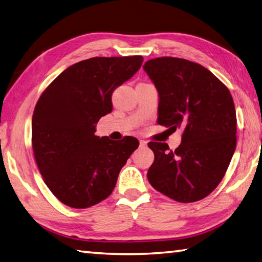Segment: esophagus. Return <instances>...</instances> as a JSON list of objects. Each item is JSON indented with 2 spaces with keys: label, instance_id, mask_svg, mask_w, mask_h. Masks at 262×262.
I'll list each match as a JSON object with an SVG mask.
<instances>
[{
  "label": "esophagus",
  "instance_id": "34e87169",
  "mask_svg": "<svg viewBox=\"0 0 262 262\" xmlns=\"http://www.w3.org/2000/svg\"><path fill=\"white\" fill-rule=\"evenodd\" d=\"M146 144H147V142H146V141H144V140H140V146H141V147H145V146H146Z\"/></svg>",
  "mask_w": 262,
  "mask_h": 262
}]
</instances>
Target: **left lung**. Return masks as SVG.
I'll return each instance as SVG.
<instances>
[{
    "instance_id": "1",
    "label": "left lung",
    "mask_w": 262,
    "mask_h": 262,
    "mask_svg": "<svg viewBox=\"0 0 262 262\" xmlns=\"http://www.w3.org/2000/svg\"><path fill=\"white\" fill-rule=\"evenodd\" d=\"M143 68L159 93L158 124L183 129L175 151L148 143L155 153L148 182L175 201L202 200L222 182L236 148L233 97L211 71L192 61L162 56Z\"/></svg>"
}]
</instances>
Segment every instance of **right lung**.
I'll list each match as a JSON object with an SVG mask.
<instances>
[{
    "label": "right lung",
    "mask_w": 262,
    "mask_h": 262,
    "mask_svg": "<svg viewBox=\"0 0 262 262\" xmlns=\"http://www.w3.org/2000/svg\"><path fill=\"white\" fill-rule=\"evenodd\" d=\"M142 55L95 56L62 71L36 103L32 145L36 163L55 198L85 209L103 201L116 186L137 138L96 136L101 117L112 111L111 95L141 68Z\"/></svg>",
    "instance_id": "1"
}]
</instances>
